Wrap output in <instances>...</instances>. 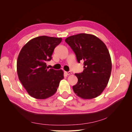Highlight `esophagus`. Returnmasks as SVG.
<instances>
[{
    "label": "esophagus",
    "instance_id": "1",
    "mask_svg": "<svg viewBox=\"0 0 132 132\" xmlns=\"http://www.w3.org/2000/svg\"><path fill=\"white\" fill-rule=\"evenodd\" d=\"M65 73L67 74V75H70L71 74V72L70 71H65Z\"/></svg>",
    "mask_w": 132,
    "mask_h": 132
}]
</instances>
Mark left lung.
Returning a JSON list of instances; mask_svg holds the SVG:
<instances>
[{
    "instance_id": "obj_1",
    "label": "left lung",
    "mask_w": 132,
    "mask_h": 132,
    "mask_svg": "<svg viewBox=\"0 0 132 132\" xmlns=\"http://www.w3.org/2000/svg\"><path fill=\"white\" fill-rule=\"evenodd\" d=\"M65 41L76 55L78 63L84 62L81 73H76L78 81L73 86L75 94L84 99L100 95L109 81L112 62L105 44L91 34H79L67 37Z\"/></svg>"
}]
</instances>
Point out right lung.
<instances>
[{
  "label": "right lung",
  "mask_w": 132,
  "mask_h": 132,
  "mask_svg": "<svg viewBox=\"0 0 132 132\" xmlns=\"http://www.w3.org/2000/svg\"><path fill=\"white\" fill-rule=\"evenodd\" d=\"M62 40L42 36L31 39L22 48L17 60V72L31 96L45 99L57 91L64 72L62 69H47L46 62L51 61L54 48Z\"/></svg>",
  "instance_id": "right-lung-1"
}]
</instances>
